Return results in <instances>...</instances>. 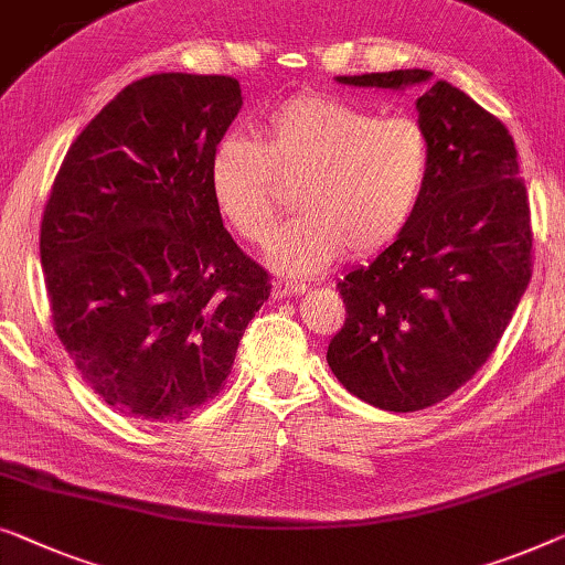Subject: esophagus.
I'll list each match as a JSON object with an SVG mask.
<instances>
[{"mask_svg":"<svg viewBox=\"0 0 565 565\" xmlns=\"http://www.w3.org/2000/svg\"><path fill=\"white\" fill-rule=\"evenodd\" d=\"M300 292H306V282H282V280L273 282V298L275 300L288 298V296H300Z\"/></svg>","mask_w":565,"mask_h":565,"instance_id":"esophagus-1","label":"esophagus"}]
</instances>
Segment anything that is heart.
Listing matches in <instances>:
<instances>
[{
	"label": "heart",
	"mask_w": 565,
	"mask_h": 565,
	"mask_svg": "<svg viewBox=\"0 0 565 565\" xmlns=\"http://www.w3.org/2000/svg\"><path fill=\"white\" fill-rule=\"evenodd\" d=\"M428 166V137L415 119L374 117L337 96L298 94L259 119L257 142L224 137L211 154L209 181L228 226L265 244L282 203L277 178H296L300 214L275 234L269 263L302 277L343 249L366 257L390 247L420 206Z\"/></svg>",
	"instance_id": "obj_1"
}]
</instances>
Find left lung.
I'll return each mask as SVG.
<instances>
[{
    "instance_id": "left-lung-1",
    "label": "left lung",
    "mask_w": 565,
    "mask_h": 565,
    "mask_svg": "<svg viewBox=\"0 0 565 565\" xmlns=\"http://www.w3.org/2000/svg\"><path fill=\"white\" fill-rule=\"evenodd\" d=\"M407 68L339 76L347 86L403 88ZM428 181L411 226L337 285L347 321L329 366L351 395L415 413L454 395L497 349L533 275V226L518 150L494 114L446 81L418 99Z\"/></svg>"
}]
</instances>
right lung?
<instances>
[{
    "label": "right lung",
    "mask_w": 565,
    "mask_h": 565,
    "mask_svg": "<svg viewBox=\"0 0 565 565\" xmlns=\"http://www.w3.org/2000/svg\"><path fill=\"white\" fill-rule=\"evenodd\" d=\"M239 81L154 73L65 152L43 224L53 329L114 411L185 420L216 397L269 277L224 228L209 168Z\"/></svg>",
    "instance_id": "add662e5"
}]
</instances>
